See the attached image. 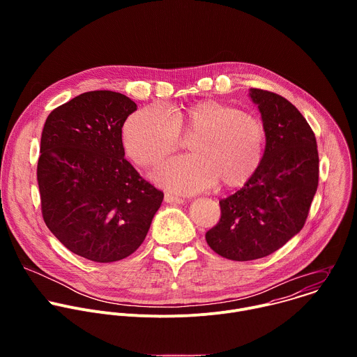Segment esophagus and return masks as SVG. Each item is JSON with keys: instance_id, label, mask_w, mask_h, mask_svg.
<instances>
[{"instance_id": "obj_1", "label": "esophagus", "mask_w": 357, "mask_h": 357, "mask_svg": "<svg viewBox=\"0 0 357 357\" xmlns=\"http://www.w3.org/2000/svg\"><path fill=\"white\" fill-rule=\"evenodd\" d=\"M165 202L169 203V205H181V203H183L185 200L182 197H178V196H174V195H169V193H165Z\"/></svg>"}]
</instances>
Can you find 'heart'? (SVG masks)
Masks as SVG:
<instances>
[{"mask_svg": "<svg viewBox=\"0 0 357 357\" xmlns=\"http://www.w3.org/2000/svg\"><path fill=\"white\" fill-rule=\"evenodd\" d=\"M179 134L192 137L190 155L176 157L152 174L165 189L193 195L212 188L245 183L260 167L266 146L263 123L222 101L208 98L169 114L161 106L132 113L123 126L127 155L141 167L158 164L179 145Z\"/></svg>", "mask_w": 357, "mask_h": 357, "instance_id": "b5f03b06", "label": "heart"}]
</instances>
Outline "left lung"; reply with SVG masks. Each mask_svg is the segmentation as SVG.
Instances as JSON below:
<instances>
[{
  "label": "left lung",
  "instance_id": "1",
  "mask_svg": "<svg viewBox=\"0 0 357 357\" xmlns=\"http://www.w3.org/2000/svg\"><path fill=\"white\" fill-rule=\"evenodd\" d=\"M266 128L260 167L244 186L222 199L219 223L206 241L219 256L250 261L270 256L301 231L319 178L315 134L280 94L250 89Z\"/></svg>",
  "mask_w": 357,
  "mask_h": 357
}]
</instances>
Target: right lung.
<instances>
[{
	"instance_id": "right-lung-1",
	"label": "right lung",
	"mask_w": 357,
	"mask_h": 357,
	"mask_svg": "<svg viewBox=\"0 0 357 357\" xmlns=\"http://www.w3.org/2000/svg\"><path fill=\"white\" fill-rule=\"evenodd\" d=\"M137 105L121 93H83L50 113L40 137L42 216L72 252L113 263L144 241L164 193L124 160L123 126Z\"/></svg>"
}]
</instances>
